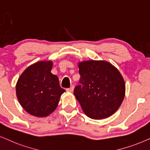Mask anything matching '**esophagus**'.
<instances>
[{
    "instance_id": "obj_1",
    "label": "esophagus",
    "mask_w": 150,
    "mask_h": 150,
    "mask_svg": "<svg viewBox=\"0 0 150 150\" xmlns=\"http://www.w3.org/2000/svg\"><path fill=\"white\" fill-rule=\"evenodd\" d=\"M74 90V86H71V88H67V91L68 92H73Z\"/></svg>"
}]
</instances>
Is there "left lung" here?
Returning <instances> with one entry per match:
<instances>
[{"instance_id":"8db88e82","label":"left lung","mask_w":150,"mask_h":150,"mask_svg":"<svg viewBox=\"0 0 150 150\" xmlns=\"http://www.w3.org/2000/svg\"><path fill=\"white\" fill-rule=\"evenodd\" d=\"M79 83L74 95L90 118L102 119L113 115L124 99L125 86L121 73L104 61L79 64Z\"/></svg>"}]
</instances>
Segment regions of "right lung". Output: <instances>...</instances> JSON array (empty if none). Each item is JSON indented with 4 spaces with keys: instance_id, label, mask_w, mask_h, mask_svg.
<instances>
[{
    "instance_id": "obj_1",
    "label": "right lung",
    "mask_w": 150,
    "mask_h": 150,
    "mask_svg": "<svg viewBox=\"0 0 150 150\" xmlns=\"http://www.w3.org/2000/svg\"><path fill=\"white\" fill-rule=\"evenodd\" d=\"M52 62H39L23 72L16 83V95L30 115L47 117L56 108L65 92L56 75L51 73Z\"/></svg>"
}]
</instances>
